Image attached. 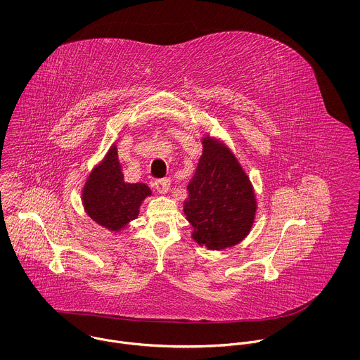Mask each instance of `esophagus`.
Returning a JSON list of instances; mask_svg holds the SVG:
<instances>
[{
    "label": "esophagus",
    "mask_w": 360,
    "mask_h": 360,
    "mask_svg": "<svg viewBox=\"0 0 360 360\" xmlns=\"http://www.w3.org/2000/svg\"><path fill=\"white\" fill-rule=\"evenodd\" d=\"M155 188L159 194H166L169 190H170V180L169 179H162V180H158L155 183Z\"/></svg>",
    "instance_id": "1"
}]
</instances>
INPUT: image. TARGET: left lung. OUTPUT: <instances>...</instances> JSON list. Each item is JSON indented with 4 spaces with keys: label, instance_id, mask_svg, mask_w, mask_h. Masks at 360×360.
Masks as SVG:
<instances>
[{
    "label": "left lung",
    "instance_id": "left-lung-1",
    "mask_svg": "<svg viewBox=\"0 0 360 360\" xmlns=\"http://www.w3.org/2000/svg\"><path fill=\"white\" fill-rule=\"evenodd\" d=\"M187 190L184 214L200 245L219 251L248 236L257 212L254 188L236 156L217 140L202 139V155Z\"/></svg>",
    "mask_w": 360,
    "mask_h": 360
}]
</instances>
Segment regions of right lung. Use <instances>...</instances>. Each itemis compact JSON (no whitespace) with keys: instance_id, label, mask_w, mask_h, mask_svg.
I'll list each match as a JSON object with an SVG mask.
<instances>
[{"instance_id":"right-lung-1","label":"right lung","mask_w":360,"mask_h":360,"mask_svg":"<svg viewBox=\"0 0 360 360\" xmlns=\"http://www.w3.org/2000/svg\"><path fill=\"white\" fill-rule=\"evenodd\" d=\"M151 194L150 187L144 183L124 181L113 144L103 162L90 173L82 201L87 214L96 223L110 231H119L139 217L140 205Z\"/></svg>"}]
</instances>
